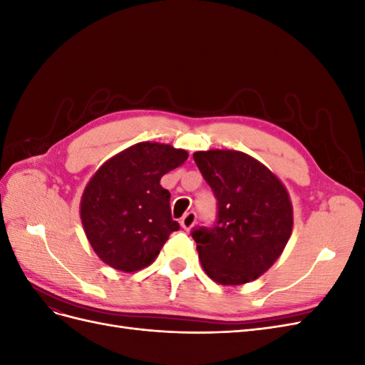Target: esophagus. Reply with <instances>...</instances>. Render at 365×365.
<instances>
[{
	"instance_id": "1",
	"label": "esophagus",
	"mask_w": 365,
	"mask_h": 365,
	"mask_svg": "<svg viewBox=\"0 0 365 365\" xmlns=\"http://www.w3.org/2000/svg\"><path fill=\"white\" fill-rule=\"evenodd\" d=\"M195 224H196V213H195V212L185 213V215H184V217L181 219V227H182L185 231L192 230Z\"/></svg>"
}]
</instances>
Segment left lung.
Here are the masks:
<instances>
[{
    "mask_svg": "<svg viewBox=\"0 0 365 365\" xmlns=\"http://www.w3.org/2000/svg\"><path fill=\"white\" fill-rule=\"evenodd\" d=\"M193 158L217 200L216 224L192 230L205 274L227 286L259 279L292 233L288 190L244 152L212 149L195 152Z\"/></svg>",
    "mask_w": 365,
    "mask_h": 365,
    "instance_id": "8db88e82",
    "label": "left lung"
}]
</instances>
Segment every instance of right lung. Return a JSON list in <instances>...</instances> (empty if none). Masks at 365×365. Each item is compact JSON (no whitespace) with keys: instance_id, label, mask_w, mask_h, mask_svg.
I'll return each instance as SVG.
<instances>
[{"instance_id":"add662e5","label":"right lung","mask_w":365,"mask_h":365,"mask_svg":"<svg viewBox=\"0 0 365 365\" xmlns=\"http://www.w3.org/2000/svg\"><path fill=\"white\" fill-rule=\"evenodd\" d=\"M187 157L170 145L137 143L93 175L81 200V219L93 250L109 267L143 269L180 230L170 215V193L160 181Z\"/></svg>"}]
</instances>
